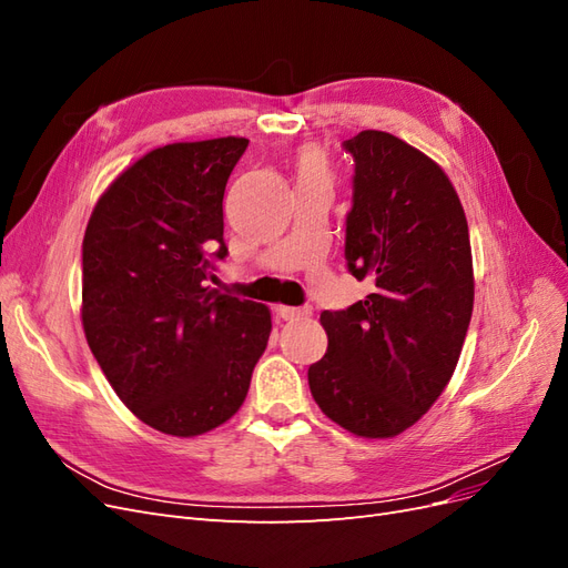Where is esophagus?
Returning <instances> with one entry per match:
<instances>
[{
	"mask_svg": "<svg viewBox=\"0 0 568 568\" xmlns=\"http://www.w3.org/2000/svg\"><path fill=\"white\" fill-rule=\"evenodd\" d=\"M277 315L286 322H294V320H303V317H311L313 315V307L311 305H303V307H288V305H280L277 307Z\"/></svg>",
	"mask_w": 568,
	"mask_h": 568,
	"instance_id": "esophagus-1",
	"label": "esophagus"
}]
</instances>
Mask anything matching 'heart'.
<instances>
[{
    "label": "heart",
    "instance_id": "obj_1",
    "mask_svg": "<svg viewBox=\"0 0 568 568\" xmlns=\"http://www.w3.org/2000/svg\"><path fill=\"white\" fill-rule=\"evenodd\" d=\"M296 173H298V182L305 180H326L329 182V163H326L324 151L320 146H301L296 151Z\"/></svg>",
    "mask_w": 568,
    "mask_h": 568
}]
</instances>
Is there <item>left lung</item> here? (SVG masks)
I'll return each mask as SVG.
<instances>
[{"mask_svg":"<svg viewBox=\"0 0 568 568\" xmlns=\"http://www.w3.org/2000/svg\"><path fill=\"white\" fill-rule=\"evenodd\" d=\"M343 149L355 161L346 261L374 294L322 313L329 346L307 384L346 432L390 438L422 419L457 367L474 307L469 227L448 175L415 146L363 130Z\"/></svg>","mask_w":568,"mask_h":568,"instance_id":"8db88e82","label":"left lung"}]
</instances>
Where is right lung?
Listing matches in <instances>:
<instances>
[{"label":"right lung","mask_w":568,"mask_h":568,"mask_svg":"<svg viewBox=\"0 0 568 568\" xmlns=\"http://www.w3.org/2000/svg\"><path fill=\"white\" fill-rule=\"evenodd\" d=\"M248 140L149 151L97 201L82 242V326L134 417L170 436L225 424L272 332L263 303L209 284L227 255L222 199Z\"/></svg>","instance_id":"1"}]
</instances>
